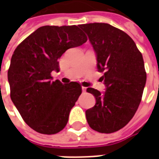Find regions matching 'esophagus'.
<instances>
[{"instance_id":"obj_1","label":"esophagus","mask_w":159,"mask_h":159,"mask_svg":"<svg viewBox=\"0 0 159 159\" xmlns=\"http://www.w3.org/2000/svg\"><path fill=\"white\" fill-rule=\"evenodd\" d=\"M82 92H86V91H87V87H82Z\"/></svg>"}]
</instances>
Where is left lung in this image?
<instances>
[{
	"mask_svg": "<svg viewBox=\"0 0 159 159\" xmlns=\"http://www.w3.org/2000/svg\"><path fill=\"white\" fill-rule=\"evenodd\" d=\"M97 56L106 92L88 87L96 104L86 111L90 127L100 133L118 131L129 122L141 102L146 83L143 56L124 31L106 23L80 25Z\"/></svg>",
	"mask_w": 159,
	"mask_h": 159,
	"instance_id": "obj_1",
	"label": "left lung"
}]
</instances>
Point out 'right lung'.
<instances>
[{"label":"right lung","mask_w":159,"mask_h":159,"mask_svg":"<svg viewBox=\"0 0 159 159\" xmlns=\"http://www.w3.org/2000/svg\"><path fill=\"white\" fill-rule=\"evenodd\" d=\"M77 26H42L16 48L8 70L11 98L27 125L43 134L58 133L82 93L77 82L52 81L58 58L68 48L86 43Z\"/></svg>","instance_id":"right-lung-1"}]
</instances>
